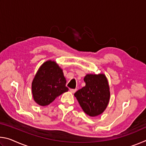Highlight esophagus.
Here are the masks:
<instances>
[{
	"label": "esophagus",
	"mask_w": 146,
	"mask_h": 146,
	"mask_svg": "<svg viewBox=\"0 0 146 146\" xmlns=\"http://www.w3.org/2000/svg\"><path fill=\"white\" fill-rule=\"evenodd\" d=\"M76 91V89H71V90H70V91H71V92L72 93H75Z\"/></svg>",
	"instance_id": "34e87169"
}]
</instances>
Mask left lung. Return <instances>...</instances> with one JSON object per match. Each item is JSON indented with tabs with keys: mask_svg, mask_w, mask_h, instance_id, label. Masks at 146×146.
Wrapping results in <instances>:
<instances>
[{
	"mask_svg": "<svg viewBox=\"0 0 146 146\" xmlns=\"http://www.w3.org/2000/svg\"><path fill=\"white\" fill-rule=\"evenodd\" d=\"M86 86L74 94L86 114L96 117L104 111L110 102V91L104 74H87L84 78Z\"/></svg>",
	"mask_w": 146,
	"mask_h": 146,
	"instance_id": "obj_1",
	"label": "left lung"
}]
</instances>
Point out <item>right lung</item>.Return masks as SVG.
<instances>
[{"label": "right lung", "instance_id": "1", "mask_svg": "<svg viewBox=\"0 0 146 146\" xmlns=\"http://www.w3.org/2000/svg\"><path fill=\"white\" fill-rule=\"evenodd\" d=\"M66 80L63 70L53 60L44 62L36 72L31 84L32 95L36 104L46 106L66 92Z\"/></svg>", "mask_w": 146, "mask_h": 146}]
</instances>
